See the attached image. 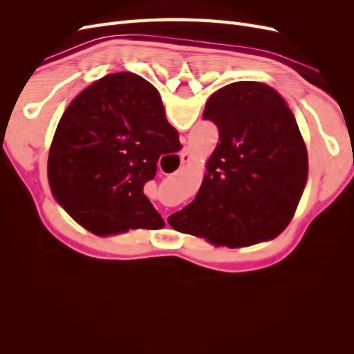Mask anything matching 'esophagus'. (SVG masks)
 Segmentation results:
<instances>
[{"label":"esophagus","mask_w":354,"mask_h":354,"mask_svg":"<svg viewBox=\"0 0 354 354\" xmlns=\"http://www.w3.org/2000/svg\"><path fill=\"white\" fill-rule=\"evenodd\" d=\"M180 159H181V162H183V164H186V162H190V160H192V153H190V151H189L187 147H185L183 151H181Z\"/></svg>","instance_id":"1"}]
</instances>
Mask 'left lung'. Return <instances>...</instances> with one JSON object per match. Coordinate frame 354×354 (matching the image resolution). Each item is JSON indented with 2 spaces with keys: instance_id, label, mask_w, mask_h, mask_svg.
I'll list each match as a JSON object with an SVG mask.
<instances>
[{
  "instance_id": "obj_1",
  "label": "left lung",
  "mask_w": 354,
  "mask_h": 354,
  "mask_svg": "<svg viewBox=\"0 0 354 354\" xmlns=\"http://www.w3.org/2000/svg\"><path fill=\"white\" fill-rule=\"evenodd\" d=\"M203 120L217 125L218 143L196 198L168 217L169 226L229 248L274 239L292 220L308 174L292 111L270 85L239 81L211 95Z\"/></svg>"
}]
</instances>
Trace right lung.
Here are the masks:
<instances>
[{"instance_id": "obj_1", "label": "right lung", "mask_w": 354, "mask_h": 354, "mask_svg": "<svg viewBox=\"0 0 354 354\" xmlns=\"http://www.w3.org/2000/svg\"><path fill=\"white\" fill-rule=\"evenodd\" d=\"M180 149L158 90L131 72H116L82 90L53 137L47 176L59 205L97 234L162 229L143 194L160 155Z\"/></svg>"}]
</instances>
